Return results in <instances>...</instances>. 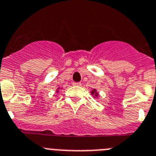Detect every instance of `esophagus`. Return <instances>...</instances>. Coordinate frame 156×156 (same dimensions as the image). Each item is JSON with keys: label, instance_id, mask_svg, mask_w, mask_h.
I'll return each instance as SVG.
<instances>
[{"label": "esophagus", "instance_id": "34e87169", "mask_svg": "<svg viewBox=\"0 0 156 156\" xmlns=\"http://www.w3.org/2000/svg\"><path fill=\"white\" fill-rule=\"evenodd\" d=\"M73 85H74V86H81V82H73Z\"/></svg>", "mask_w": 156, "mask_h": 156}]
</instances>
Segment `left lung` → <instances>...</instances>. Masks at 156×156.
<instances>
[{
	"label": "left lung",
	"mask_w": 156,
	"mask_h": 156,
	"mask_svg": "<svg viewBox=\"0 0 156 156\" xmlns=\"http://www.w3.org/2000/svg\"><path fill=\"white\" fill-rule=\"evenodd\" d=\"M91 94H92V95H94V98H95V97H97V98H98V93L97 92V90H95V89H94V90L91 91Z\"/></svg>",
	"instance_id": "left-lung-1"
}]
</instances>
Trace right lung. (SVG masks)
Wrapping results in <instances>:
<instances>
[{"label":"right lung","instance_id":"add662e5","mask_svg":"<svg viewBox=\"0 0 156 156\" xmlns=\"http://www.w3.org/2000/svg\"><path fill=\"white\" fill-rule=\"evenodd\" d=\"M58 89H59V88H58V90H57V91H56V92H57V93L58 92Z\"/></svg>","mask_w":156,"mask_h":156}]
</instances>
